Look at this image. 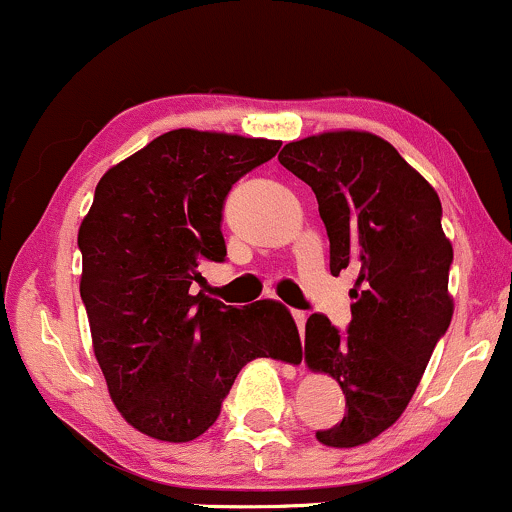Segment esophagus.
I'll list each match as a JSON object with an SVG mask.
<instances>
[{
  "label": "esophagus",
  "instance_id": "1",
  "mask_svg": "<svg viewBox=\"0 0 512 512\" xmlns=\"http://www.w3.org/2000/svg\"><path fill=\"white\" fill-rule=\"evenodd\" d=\"M293 320H296V327H298V332L303 334V330H305V320H308V315H305V310H293Z\"/></svg>",
  "mask_w": 512,
  "mask_h": 512
}]
</instances>
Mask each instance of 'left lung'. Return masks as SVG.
<instances>
[{
	"label": "left lung",
	"mask_w": 512,
	"mask_h": 512,
	"mask_svg": "<svg viewBox=\"0 0 512 512\" xmlns=\"http://www.w3.org/2000/svg\"><path fill=\"white\" fill-rule=\"evenodd\" d=\"M279 163L313 187L330 272H356L346 334L320 313L305 322V363L330 373L346 397L344 419L315 436L330 448H356L402 416L450 327L443 209L424 175L370 132L298 139Z\"/></svg>",
	"instance_id": "1"
}]
</instances>
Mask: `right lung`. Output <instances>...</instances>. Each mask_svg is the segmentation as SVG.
Instances as JSON below:
<instances>
[{
  "label": "right lung",
  "instance_id": "add662e5",
  "mask_svg": "<svg viewBox=\"0 0 512 512\" xmlns=\"http://www.w3.org/2000/svg\"><path fill=\"white\" fill-rule=\"evenodd\" d=\"M279 146L173 129L98 182L79 228V291L110 397L146 436L195 440L219 419L245 363L301 351L281 303L233 308L192 291L204 281L199 264L226 260V195Z\"/></svg>",
  "mask_w": 512,
  "mask_h": 512
}]
</instances>
